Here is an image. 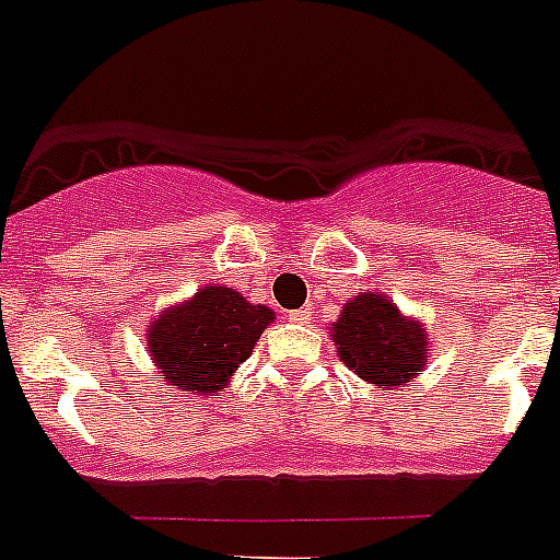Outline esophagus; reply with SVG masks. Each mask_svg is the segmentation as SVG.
I'll return each instance as SVG.
<instances>
[{
  "label": "esophagus",
  "instance_id": "1",
  "mask_svg": "<svg viewBox=\"0 0 560 560\" xmlns=\"http://www.w3.org/2000/svg\"><path fill=\"white\" fill-rule=\"evenodd\" d=\"M289 319L291 323H300L305 325L311 319V311L308 308H300V311H289Z\"/></svg>",
  "mask_w": 560,
  "mask_h": 560
}]
</instances>
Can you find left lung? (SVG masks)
I'll return each mask as SVG.
<instances>
[{
	"label": "left lung",
	"mask_w": 560,
	"mask_h": 560,
	"mask_svg": "<svg viewBox=\"0 0 560 560\" xmlns=\"http://www.w3.org/2000/svg\"><path fill=\"white\" fill-rule=\"evenodd\" d=\"M339 355L361 381L395 389L418 378L429 361V330L381 291H359L330 328Z\"/></svg>",
	"instance_id": "obj_1"
}]
</instances>
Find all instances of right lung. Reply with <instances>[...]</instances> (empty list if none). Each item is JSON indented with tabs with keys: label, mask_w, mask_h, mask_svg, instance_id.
Instances as JSON below:
<instances>
[{
	"label": "right lung",
	"mask_w": 560,
	"mask_h": 560,
	"mask_svg": "<svg viewBox=\"0 0 560 560\" xmlns=\"http://www.w3.org/2000/svg\"><path fill=\"white\" fill-rule=\"evenodd\" d=\"M271 323V308L249 303L235 289L207 283L185 303L153 316L145 345L167 387L207 398L230 384Z\"/></svg>",
	"instance_id": "add662e5"
}]
</instances>
